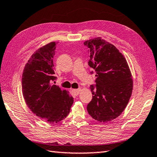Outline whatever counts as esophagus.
Instances as JSON below:
<instances>
[{"label":"esophagus","instance_id":"1","mask_svg":"<svg viewBox=\"0 0 157 157\" xmlns=\"http://www.w3.org/2000/svg\"><path fill=\"white\" fill-rule=\"evenodd\" d=\"M80 91H81V89H73L72 92L74 93L75 96H78L79 95Z\"/></svg>","mask_w":157,"mask_h":157}]
</instances>
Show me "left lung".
<instances>
[{
    "mask_svg": "<svg viewBox=\"0 0 157 157\" xmlns=\"http://www.w3.org/2000/svg\"><path fill=\"white\" fill-rule=\"evenodd\" d=\"M84 45L88 47V65L96 72V87L90 86L92 100L87 110L94 119L108 122L121 114L128 103L132 74L125 57L114 45L101 37L87 40Z\"/></svg>",
    "mask_w": 157,
    "mask_h": 157,
    "instance_id": "obj_1",
    "label": "left lung"
}]
</instances>
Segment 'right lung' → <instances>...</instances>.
I'll return each mask as SVG.
<instances>
[{
	"label": "right lung",
	"instance_id": "obj_1",
	"mask_svg": "<svg viewBox=\"0 0 157 157\" xmlns=\"http://www.w3.org/2000/svg\"><path fill=\"white\" fill-rule=\"evenodd\" d=\"M56 46V42H51L35 52L22 75V92L27 106L39 118L52 124L66 118L74 103L68 92L51 83L56 79L53 61Z\"/></svg>",
	"mask_w": 157,
	"mask_h": 157
}]
</instances>
